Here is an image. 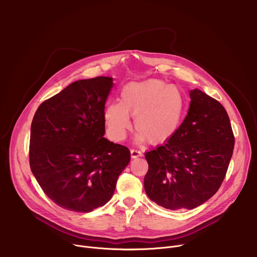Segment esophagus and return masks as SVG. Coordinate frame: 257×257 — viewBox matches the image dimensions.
<instances>
[{"label": "esophagus", "mask_w": 257, "mask_h": 257, "mask_svg": "<svg viewBox=\"0 0 257 257\" xmlns=\"http://www.w3.org/2000/svg\"><path fill=\"white\" fill-rule=\"evenodd\" d=\"M130 153H131V158L132 159H136V158H139V157L142 156V153L140 151H137V150H131Z\"/></svg>", "instance_id": "obj_1"}]
</instances>
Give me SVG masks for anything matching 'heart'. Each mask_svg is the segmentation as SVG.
I'll return each mask as SVG.
<instances>
[{
  "mask_svg": "<svg viewBox=\"0 0 257 257\" xmlns=\"http://www.w3.org/2000/svg\"><path fill=\"white\" fill-rule=\"evenodd\" d=\"M184 108V95L177 86L152 78L125 84L120 101L107 103L103 116L108 134L114 140L126 137L132 126L131 115L135 116L138 141L163 144L178 131Z\"/></svg>",
  "mask_w": 257,
  "mask_h": 257,
  "instance_id": "1",
  "label": "heart"
}]
</instances>
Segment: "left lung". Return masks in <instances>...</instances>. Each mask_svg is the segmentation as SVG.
Wrapping results in <instances>:
<instances>
[{
  "label": "left lung",
  "instance_id": "8db88e82",
  "mask_svg": "<svg viewBox=\"0 0 257 257\" xmlns=\"http://www.w3.org/2000/svg\"><path fill=\"white\" fill-rule=\"evenodd\" d=\"M190 106L176 134L145 153L149 171L146 194L168 209H192L207 201L221 187L235 144L225 107L195 88Z\"/></svg>",
  "mask_w": 257,
  "mask_h": 257
}]
</instances>
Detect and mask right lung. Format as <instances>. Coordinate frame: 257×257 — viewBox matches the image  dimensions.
<instances>
[{
	"mask_svg": "<svg viewBox=\"0 0 257 257\" xmlns=\"http://www.w3.org/2000/svg\"><path fill=\"white\" fill-rule=\"evenodd\" d=\"M113 84L105 76L75 81L34 114L30 169L47 196L65 209L89 212L104 205L130 162L126 146L103 137Z\"/></svg>",
	"mask_w": 257,
	"mask_h": 257,
	"instance_id": "add662e5",
	"label": "right lung"
}]
</instances>
